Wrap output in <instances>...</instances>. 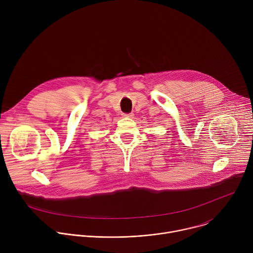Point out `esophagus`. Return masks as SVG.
Wrapping results in <instances>:
<instances>
[{
    "mask_svg": "<svg viewBox=\"0 0 253 253\" xmlns=\"http://www.w3.org/2000/svg\"><path fill=\"white\" fill-rule=\"evenodd\" d=\"M122 116L126 117V118H132L134 116V114L133 113H124V114H122Z\"/></svg>",
    "mask_w": 253,
    "mask_h": 253,
    "instance_id": "1",
    "label": "esophagus"
}]
</instances>
